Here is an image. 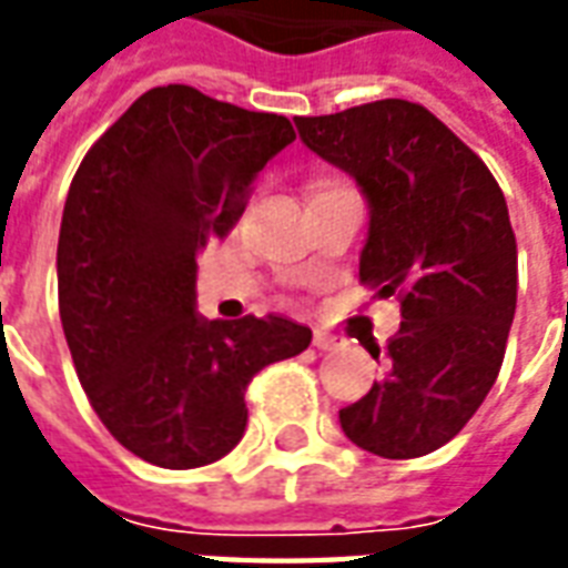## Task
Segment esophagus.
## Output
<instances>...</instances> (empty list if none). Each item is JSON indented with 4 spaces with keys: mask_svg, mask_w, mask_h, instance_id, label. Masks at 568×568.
<instances>
[{
    "mask_svg": "<svg viewBox=\"0 0 568 568\" xmlns=\"http://www.w3.org/2000/svg\"><path fill=\"white\" fill-rule=\"evenodd\" d=\"M313 346H316V349H334V346H337V337L316 328V332H313Z\"/></svg>",
    "mask_w": 568,
    "mask_h": 568,
    "instance_id": "esophagus-1",
    "label": "esophagus"
}]
</instances>
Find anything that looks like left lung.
I'll use <instances>...</instances> for the list:
<instances>
[{
  "instance_id": "left-lung-1",
  "label": "left lung",
  "mask_w": 568,
  "mask_h": 568,
  "mask_svg": "<svg viewBox=\"0 0 568 568\" xmlns=\"http://www.w3.org/2000/svg\"><path fill=\"white\" fill-rule=\"evenodd\" d=\"M295 128L368 200L358 280L402 301L386 349L365 344L383 377L341 410V428L383 459L426 456L463 432L499 377L517 307L505 194L475 151L407 100L295 118Z\"/></svg>"
}]
</instances>
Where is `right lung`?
<instances>
[{"label": "right lung", "mask_w": 568, "mask_h": 568, "mask_svg": "<svg viewBox=\"0 0 568 568\" xmlns=\"http://www.w3.org/2000/svg\"><path fill=\"white\" fill-rule=\"evenodd\" d=\"M288 142V118L166 84L93 142L69 185L57 243L63 334L97 417L145 463L222 459L246 432L248 381L310 346L313 332L285 316L197 313V252L227 236Z\"/></svg>", "instance_id": "add662e5"}]
</instances>
